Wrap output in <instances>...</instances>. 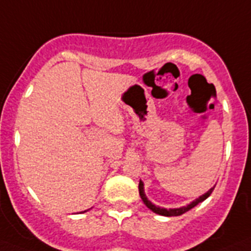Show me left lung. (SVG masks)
I'll return each mask as SVG.
<instances>
[{
	"instance_id": "obj_1",
	"label": "left lung",
	"mask_w": 251,
	"mask_h": 251,
	"mask_svg": "<svg viewBox=\"0 0 251 251\" xmlns=\"http://www.w3.org/2000/svg\"><path fill=\"white\" fill-rule=\"evenodd\" d=\"M213 190H214V186H213L209 191H206L204 194V195L199 196L198 199H195L194 201H191L188 205H186V206H181V208H160V206H156L155 204H152V202L150 201L148 199V196H146V194H145V188H144V182L140 181V185H138V191H140V196L141 199H142V201H144V204L148 206L150 210H152L154 213H156V214L159 215H164V217H176V215H181L183 214V213L188 212L190 209H192L194 206H196L198 204H200V202H202L205 200V199H208L209 196H210V194L213 192Z\"/></svg>"
}]
</instances>
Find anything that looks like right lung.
I'll return each mask as SVG.
<instances>
[{
	"label": "right lung",
	"mask_w": 251,
	"mask_h": 251,
	"mask_svg": "<svg viewBox=\"0 0 251 251\" xmlns=\"http://www.w3.org/2000/svg\"><path fill=\"white\" fill-rule=\"evenodd\" d=\"M84 212H87V210H84ZM84 212H83V213H84Z\"/></svg>",
	"instance_id": "obj_1"
}]
</instances>
